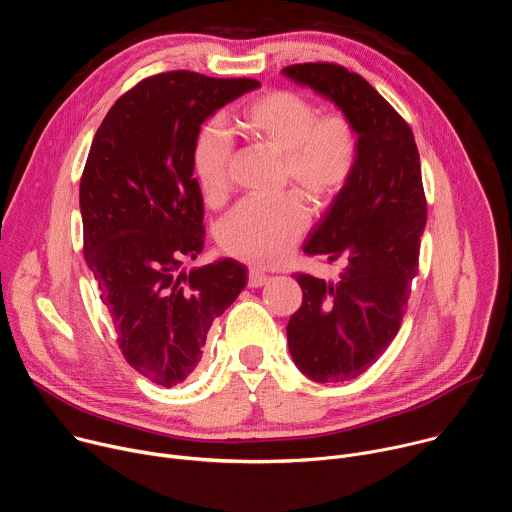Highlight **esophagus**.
<instances>
[{"instance_id": "34e87169", "label": "esophagus", "mask_w": 512, "mask_h": 512, "mask_svg": "<svg viewBox=\"0 0 512 512\" xmlns=\"http://www.w3.org/2000/svg\"><path fill=\"white\" fill-rule=\"evenodd\" d=\"M265 283H269V277L257 269L249 271V287H263Z\"/></svg>"}]
</instances>
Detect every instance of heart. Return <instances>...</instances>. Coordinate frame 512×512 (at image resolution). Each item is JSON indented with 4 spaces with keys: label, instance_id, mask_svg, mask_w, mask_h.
<instances>
[{
    "label": "heart",
    "instance_id": "1",
    "mask_svg": "<svg viewBox=\"0 0 512 512\" xmlns=\"http://www.w3.org/2000/svg\"><path fill=\"white\" fill-rule=\"evenodd\" d=\"M243 135L281 158V180L316 204L330 202L350 180L358 141L340 113L318 117V109L289 91H271L249 103L237 117ZM233 143L227 131L208 123L192 150V168L202 196L221 202L231 190ZM308 214L294 196L241 202L221 225V247L247 263L269 267L287 257L304 235Z\"/></svg>",
    "mask_w": 512,
    "mask_h": 512
}]
</instances>
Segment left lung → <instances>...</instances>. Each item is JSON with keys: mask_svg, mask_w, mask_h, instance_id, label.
I'll return each instance as SVG.
<instances>
[{"mask_svg": "<svg viewBox=\"0 0 512 512\" xmlns=\"http://www.w3.org/2000/svg\"><path fill=\"white\" fill-rule=\"evenodd\" d=\"M281 75L336 105L358 156L348 184L312 227L304 253L344 261L338 281L298 273L302 306L289 318L296 367L316 383L352 381L389 348L403 322L427 221L413 131L356 72L328 62Z\"/></svg>", "mask_w": 512, "mask_h": 512, "instance_id": "8db88e82", "label": "left lung"}]
</instances>
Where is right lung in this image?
I'll list each match as a JSON object with an SVG mask.
<instances>
[{
    "label": "right lung",
    "instance_id": "1",
    "mask_svg": "<svg viewBox=\"0 0 512 512\" xmlns=\"http://www.w3.org/2000/svg\"><path fill=\"white\" fill-rule=\"evenodd\" d=\"M259 87L164 72L125 93L91 143L79 194L85 259L125 360L166 389L192 375L214 318L247 283L231 257L180 271L204 245L194 141L218 109Z\"/></svg>",
    "mask_w": 512,
    "mask_h": 512
}]
</instances>
